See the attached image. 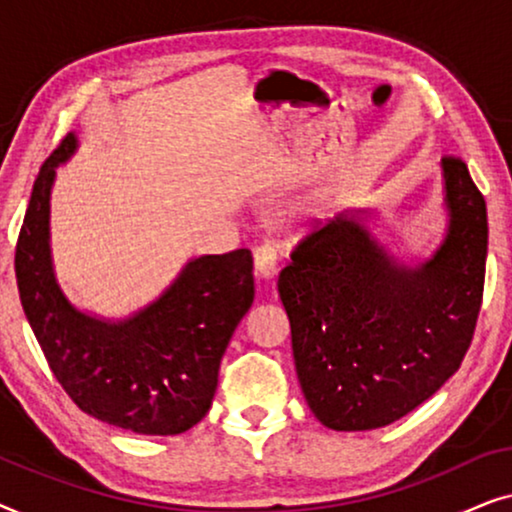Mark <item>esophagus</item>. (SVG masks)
<instances>
[{"instance_id":"esophagus-1","label":"esophagus","mask_w":512,"mask_h":512,"mask_svg":"<svg viewBox=\"0 0 512 512\" xmlns=\"http://www.w3.org/2000/svg\"><path fill=\"white\" fill-rule=\"evenodd\" d=\"M254 272L258 279H272L277 275V251L272 244H261L254 251Z\"/></svg>"}]
</instances>
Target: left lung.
Returning <instances> with one entry per match:
<instances>
[{
    "label": "left lung",
    "mask_w": 512,
    "mask_h": 512,
    "mask_svg": "<svg viewBox=\"0 0 512 512\" xmlns=\"http://www.w3.org/2000/svg\"><path fill=\"white\" fill-rule=\"evenodd\" d=\"M447 230L422 261H403L345 209L305 237L279 272L300 389L333 431L387 426L457 373L478 321L487 205L464 160H440Z\"/></svg>",
    "instance_id": "8db88e82"
}]
</instances>
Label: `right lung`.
Wrapping results in <instances>:
<instances>
[{
  "label": "right lung",
  "instance_id": "obj_1",
  "mask_svg": "<svg viewBox=\"0 0 512 512\" xmlns=\"http://www.w3.org/2000/svg\"><path fill=\"white\" fill-rule=\"evenodd\" d=\"M76 149L69 132L34 181L16 247L20 303L53 375L86 415L142 436H177L212 405L223 354L254 303V261L247 249L191 258L156 300L123 319L79 310L51 251L55 170Z\"/></svg>",
  "mask_w": 512,
  "mask_h": 512
}]
</instances>
